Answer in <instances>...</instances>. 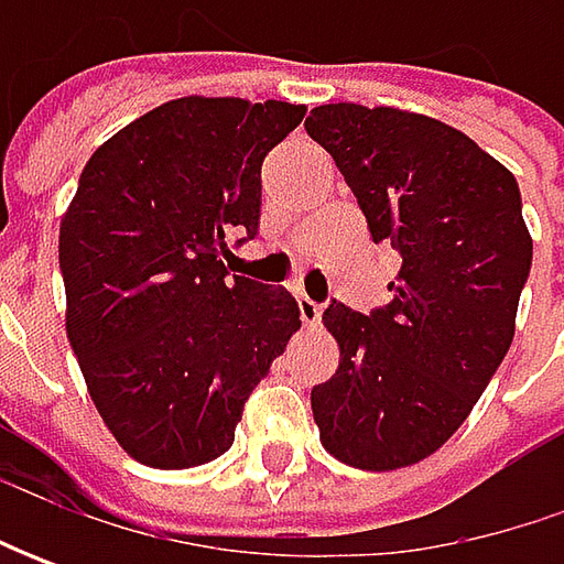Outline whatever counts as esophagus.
<instances>
[{
  "label": "esophagus",
  "instance_id": "34e87169",
  "mask_svg": "<svg viewBox=\"0 0 564 564\" xmlns=\"http://www.w3.org/2000/svg\"><path fill=\"white\" fill-rule=\"evenodd\" d=\"M297 311H301V323H304L307 329H316V326H319L323 307H319L316 301H311L307 294H301V297H297Z\"/></svg>",
  "mask_w": 564,
  "mask_h": 564
}]
</instances>
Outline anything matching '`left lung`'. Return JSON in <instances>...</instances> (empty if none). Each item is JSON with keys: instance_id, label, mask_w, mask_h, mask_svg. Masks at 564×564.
Listing matches in <instances>:
<instances>
[{"instance_id": "1", "label": "left lung", "mask_w": 564, "mask_h": 564, "mask_svg": "<svg viewBox=\"0 0 564 564\" xmlns=\"http://www.w3.org/2000/svg\"><path fill=\"white\" fill-rule=\"evenodd\" d=\"M304 128L355 191L370 238L401 257L382 311H323L338 370L311 392L319 443L360 470L417 465L467 421L514 338L533 257L521 191L487 150L421 112L329 102Z\"/></svg>"}]
</instances>
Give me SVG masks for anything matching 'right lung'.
Returning <instances> with one entry per match:
<instances>
[{"instance_id": "obj_1", "label": "right lung", "mask_w": 564, "mask_h": 564, "mask_svg": "<svg viewBox=\"0 0 564 564\" xmlns=\"http://www.w3.org/2000/svg\"><path fill=\"white\" fill-rule=\"evenodd\" d=\"M307 106L169 99L99 147L58 228L65 329L116 443L185 470L235 443L245 401L301 329L285 289L235 275L260 226V165Z\"/></svg>"}]
</instances>
